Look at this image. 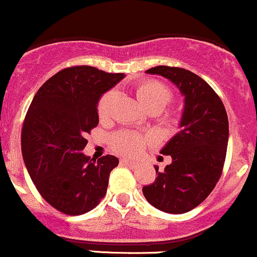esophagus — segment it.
Listing matches in <instances>:
<instances>
[{
    "label": "esophagus",
    "mask_w": 257,
    "mask_h": 257,
    "mask_svg": "<svg viewBox=\"0 0 257 257\" xmlns=\"http://www.w3.org/2000/svg\"><path fill=\"white\" fill-rule=\"evenodd\" d=\"M121 165H125V166H128V167H136L137 162L136 161H131V160H126V159H122L121 160Z\"/></svg>",
    "instance_id": "esophagus-1"
}]
</instances>
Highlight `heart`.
<instances>
[{"instance_id": "b5f03b06", "label": "heart", "mask_w": 257, "mask_h": 257, "mask_svg": "<svg viewBox=\"0 0 257 257\" xmlns=\"http://www.w3.org/2000/svg\"><path fill=\"white\" fill-rule=\"evenodd\" d=\"M136 96L139 102L147 111L159 110L160 112L169 105L172 98L169 88H166L161 83L151 82V81L140 83L136 87ZM115 98V91H108L100 98L97 103V115L100 120L105 121L110 117ZM149 140L150 137L137 134V132L120 131L113 135L111 139V145H112V149L118 154L131 156L141 151Z\"/></svg>"}]
</instances>
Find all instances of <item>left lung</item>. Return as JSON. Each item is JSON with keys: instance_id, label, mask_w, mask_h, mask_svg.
I'll return each instance as SVG.
<instances>
[{"instance_id": "left-lung-1", "label": "left lung", "mask_w": 257, "mask_h": 257, "mask_svg": "<svg viewBox=\"0 0 257 257\" xmlns=\"http://www.w3.org/2000/svg\"><path fill=\"white\" fill-rule=\"evenodd\" d=\"M171 81L184 96L180 131L161 149L171 164L156 170V180L142 187L147 201L169 214L199 206L214 190L222 172L228 142V120L222 101L211 86L194 72L156 66L146 71Z\"/></svg>"}]
</instances>
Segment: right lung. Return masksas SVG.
I'll list each match as a JSON object with an SVG mask.
<instances>
[{"label":"right lung","mask_w":257,"mask_h":257,"mask_svg":"<svg viewBox=\"0 0 257 257\" xmlns=\"http://www.w3.org/2000/svg\"><path fill=\"white\" fill-rule=\"evenodd\" d=\"M123 73L75 66L48 78L35 95L21 135L22 156L41 196L66 215H82L100 204L117 157L97 161L82 152L86 134L98 125L101 96Z\"/></svg>","instance_id":"obj_1"}]
</instances>
